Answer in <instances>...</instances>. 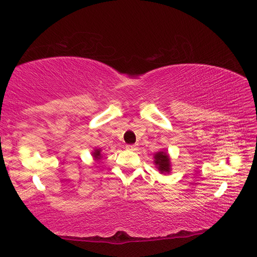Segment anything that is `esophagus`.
I'll use <instances>...</instances> for the list:
<instances>
[{"mask_svg": "<svg viewBox=\"0 0 257 257\" xmlns=\"http://www.w3.org/2000/svg\"><path fill=\"white\" fill-rule=\"evenodd\" d=\"M137 145H126V149L128 150H132V152H135V150H137Z\"/></svg>", "mask_w": 257, "mask_h": 257, "instance_id": "obj_1", "label": "esophagus"}]
</instances>
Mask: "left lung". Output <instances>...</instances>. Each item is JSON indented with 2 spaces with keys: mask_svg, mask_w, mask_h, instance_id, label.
Instances as JSON below:
<instances>
[{
  "mask_svg": "<svg viewBox=\"0 0 257 257\" xmlns=\"http://www.w3.org/2000/svg\"><path fill=\"white\" fill-rule=\"evenodd\" d=\"M155 164L158 166L160 172H169L170 171V159L166 153H158L155 155Z\"/></svg>",
  "mask_w": 257,
  "mask_h": 257,
  "instance_id": "obj_1",
  "label": "left lung"
}]
</instances>
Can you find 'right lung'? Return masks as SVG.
<instances>
[{
  "label": "right lung",
  "instance_id": "add662e5",
  "mask_svg": "<svg viewBox=\"0 0 257 257\" xmlns=\"http://www.w3.org/2000/svg\"><path fill=\"white\" fill-rule=\"evenodd\" d=\"M93 157H95V159H100V158H101V156H100V150L99 149L95 150V153H93Z\"/></svg>",
  "mask_w": 257,
  "mask_h": 257
}]
</instances>
